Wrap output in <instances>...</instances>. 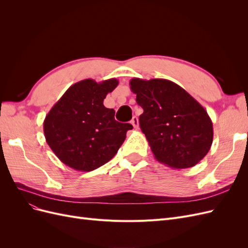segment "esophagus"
I'll list each match as a JSON object with an SVG mask.
<instances>
[{
	"instance_id": "esophagus-1",
	"label": "esophagus",
	"mask_w": 248,
	"mask_h": 248,
	"mask_svg": "<svg viewBox=\"0 0 248 248\" xmlns=\"http://www.w3.org/2000/svg\"><path fill=\"white\" fill-rule=\"evenodd\" d=\"M130 123L132 124V126L134 127V128H138V127H139V120H138V117L134 116V117L131 119V122H130Z\"/></svg>"
}]
</instances>
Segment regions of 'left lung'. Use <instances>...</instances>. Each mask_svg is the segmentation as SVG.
I'll return each instance as SVG.
<instances>
[{
	"instance_id": "1",
	"label": "left lung",
	"mask_w": 248,
	"mask_h": 248,
	"mask_svg": "<svg viewBox=\"0 0 248 248\" xmlns=\"http://www.w3.org/2000/svg\"><path fill=\"white\" fill-rule=\"evenodd\" d=\"M129 85L144 109L140 126L157 161L180 170L204 158L212 146L213 124L189 93L163 78H134Z\"/></svg>"
}]
</instances>
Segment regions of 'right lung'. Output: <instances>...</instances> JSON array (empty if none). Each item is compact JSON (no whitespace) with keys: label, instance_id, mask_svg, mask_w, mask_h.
<instances>
[{"label":"right lung","instance_id":"obj_1","mask_svg":"<svg viewBox=\"0 0 248 248\" xmlns=\"http://www.w3.org/2000/svg\"><path fill=\"white\" fill-rule=\"evenodd\" d=\"M119 81L92 78L72 85L48 111L43 122L47 145L67 167L91 171L108 162L132 129L115 120V110L103 106Z\"/></svg>","mask_w":248,"mask_h":248}]
</instances>
